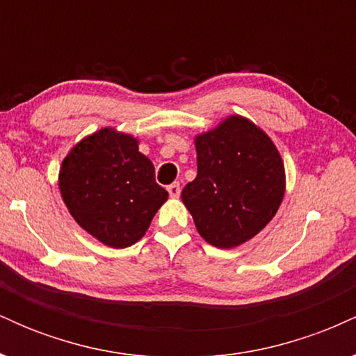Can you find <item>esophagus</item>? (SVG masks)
Returning <instances> with one entry per match:
<instances>
[{"label":"esophagus","mask_w":356,"mask_h":356,"mask_svg":"<svg viewBox=\"0 0 356 356\" xmlns=\"http://www.w3.org/2000/svg\"><path fill=\"white\" fill-rule=\"evenodd\" d=\"M167 191H169V195H170V197L177 199L179 195H181V184H179V182L170 184V186H167Z\"/></svg>","instance_id":"esophagus-1"}]
</instances>
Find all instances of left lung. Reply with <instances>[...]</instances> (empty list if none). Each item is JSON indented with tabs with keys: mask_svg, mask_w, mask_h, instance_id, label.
Instances as JSON below:
<instances>
[{
	"mask_svg": "<svg viewBox=\"0 0 356 356\" xmlns=\"http://www.w3.org/2000/svg\"><path fill=\"white\" fill-rule=\"evenodd\" d=\"M194 144L197 177L182 189L184 206L212 246H241L268 226L283 202V159L268 134L241 115L195 136Z\"/></svg>",
	"mask_w": 356,
	"mask_h": 356,
	"instance_id": "8db88e82",
	"label": "left lung"
}]
</instances>
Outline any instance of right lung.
Listing matches in <instances>:
<instances>
[{"label": "right lung", "instance_id": "obj_1", "mask_svg": "<svg viewBox=\"0 0 356 356\" xmlns=\"http://www.w3.org/2000/svg\"><path fill=\"white\" fill-rule=\"evenodd\" d=\"M58 187L72 218L102 244H136L169 194L138 140L112 127L81 138L63 159Z\"/></svg>", "mask_w": 356, "mask_h": 356}]
</instances>
